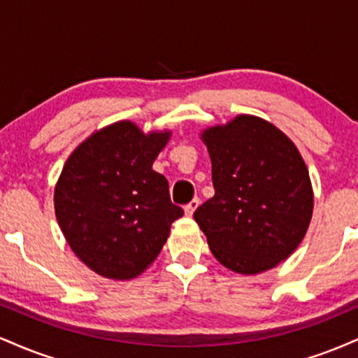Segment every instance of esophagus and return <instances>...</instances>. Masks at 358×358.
<instances>
[{"instance_id": "34e87169", "label": "esophagus", "mask_w": 358, "mask_h": 358, "mask_svg": "<svg viewBox=\"0 0 358 358\" xmlns=\"http://www.w3.org/2000/svg\"><path fill=\"white\" fill-rule=\"evenodd\" d=\"M199 205H200V199L199 196H195L192 202H188L187 205H185V213H187V215H193V212L196 210V207H199Z\"/></svg>"}]
</instances>
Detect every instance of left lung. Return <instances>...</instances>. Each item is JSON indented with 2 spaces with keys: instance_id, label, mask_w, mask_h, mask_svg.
<instances>
[{
  "instance_id": "1",
  "label": "left lung",
  "mask_w": 358,
  "mask_h": 358,
  "mask_svg": "<svg viewBox=\"0 0 358 358\" xmlns=\"http://www.w3.org/2000/svg\"><path fill=\"white\" fill-rule=\"evenodd\" d=\"M215 195L193 217L220 264L241 274L268 271L305 237L313 190L301 155L268 121L237 116L203 131Z\"/></svg>"
}]
</instances>
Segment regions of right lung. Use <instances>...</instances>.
Here are the masks:
<instances>
[{
    "instance_id": "obj_1",
    "label": "right lung",
    "mask_w": 358,
    "mask_h": 358,
    "mask_svg": "<svg viewBox=\"0 0 358 358\" xmlns=\"http://www.w3.org/2000/svg\"><path fill=\"white\" fill-rule=\"evenodd\" d=\"M170 133L121 121L71 155L55 187V215L76 256L104 278L131 279L155 261L183 215L153 162Z\"/></svg>"
}]
</instances>
